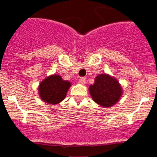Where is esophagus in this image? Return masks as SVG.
<instances>
[{
	"instance_id": "obj_1",
	"label": "esophagus",
	"mask_w": 157,
	"mask_h": 157,
	"mask_svg": "<svg viewBox=\"0 0 157 157\" xmlns=\"http://www.w3.org/2000/svg\"><path fill=\"white\" fill-rule=\"evenodd\" d=\"M79 82H80L81 84H85V83H86V78H85V77H80V78L79 79Z\"/></svg>"
}]
</instances>
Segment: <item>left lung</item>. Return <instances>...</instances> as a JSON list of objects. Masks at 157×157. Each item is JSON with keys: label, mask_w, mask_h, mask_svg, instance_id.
Returning <instances> with one entry per match:
<instances>
[{"label": "left lung", "mask_w": 157, "mask_h": 157, "mask_svg": "<svg viewBox=\"0 0 157 157\" xmlns=\"http://www.w3.org/2000/svg\"><path fill=\"white\" fill-rule=\"evenodd\" d=\"M89 91L93 101L105 108L117 103L122 95V88L118 80L105 74L96 76Z\"/></svg>", "instance_id": "8db88e82"}]
</instances>
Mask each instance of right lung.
<instances>
[{
  "instance_id": "add662e5",
  "label": "right lung",
  "mask_w": 157,
  "mask_h": 157,
  "mask_svg": "<svg viewBox=\"0 0 157 157\" xmlns=\"http://www.w3.org/2000/svg\"><path fill=\"white\" fill-rule=\"evenodd\" d=\"M71 82L64 80L61 76L54 74L44 79L39 86V94L45 102L55 105L65 98Z\"/></svg>"
}]
</instances>
